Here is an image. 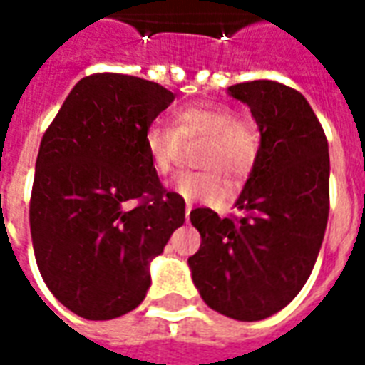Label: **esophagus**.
I'll return each mask as SVG.
<instances>
[{
    "label": "esophagus",
    "mask_w": 365,
    "mask_h": 365,
    "mask_svg": "<svg viewBox=\"0 0 365 365\" xmlns=\"http://www.w3.org/2000/svg\"><path fill=\"white\" fill-rule=\"evenodd\" d=\"M191 209H193V205H191V203H187V205H185V221H190Z\"/></svg>",
    "instance_id": "esophagus-1"
}]
</instances>
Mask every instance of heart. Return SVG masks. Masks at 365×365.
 <instances>
[{
  "instance_id": "heart-1",
  "label": "heart",
  "mask_w": 365,
  "mask_h": 365,
  "mask_svg": "<svg viewBox=\"0 0 365 365\" xmlns=\"http://www.w3.org/2000/svg\"><path fill=\"white\" fill-rule=\"evenodd\" d=\"M205 138L197 156L203 170L183 172L172 182V190L183 201L222 203L229 190L222 174L240 182L252 174L260 160V127L248 117H237L229 105L197 103L174 113V127L152 123L144 130V150L158 175L172 172L182 143Z\"/></svg>"
}]
</instances>
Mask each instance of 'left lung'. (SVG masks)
<instances>
[{
  "label": "left lung",
  "mask_w": 365,
  "mask_h": 365,
  "mask_svg": "<svg viewBox=\"0 0 365 365\" xmlns=\"http://www.w3.org/2000/svg\"><path fill=\"white\" fill-rule=\"evenodd\" d=\"M262 133L260 160L238 195V219L193 209L190 256L199 295L237 321L272 317L303 289L329 221V143L299 91L269 80L230 86Z\"/></svg>",
  "instance_id": "8db88e82"
}]
</instances>
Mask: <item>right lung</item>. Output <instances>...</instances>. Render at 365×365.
<instances>
[{"label": "right lung", "mask_w": 365, "mask_h": 365, "mask_svg": "<svg viewBox=\"0 0 365 365\" xmlns=\"http://www.w3.org/2000/svg\"><path fill=\"white\" fill-rule=\"evenodd\" d=\"M174 99L143 78L88 76L41 140L29 209L36 266L88 321L143 303L150 262L185 221V201L162 187L144 150V130Z\"/></svg>", "instance_id": "obj_1"}]
</instances>
